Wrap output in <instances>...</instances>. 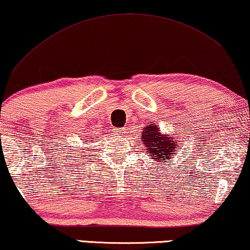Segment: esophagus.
Instances as JSON below:
<instances>
[{
	"instance_id": "obj_1",
	"label": "esophagus",
	"mask_w": 250,
	"mask_h": 250,
	"mask_svg": "<svg viewBox=\"0 0 250 250\" xmlns=\"http://www.w3.org/2000/svg\"><path fill=\"white\" fill-rule=\"evenodd\" d=\"M125 130L126 129H124V128H115L114 132H115V134H117V135H124Z\"/></svg>"
}]
</instances>
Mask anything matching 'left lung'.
<instances>
[{"mask_svg": "<svg viewBox=\"0 0 250 250\" xmlns=\"http://www.w3.org/2000/svg\"><path fill=\"white\" fill-rule=\"evenodd\" d=\"M141 143L146 147L147 154L157 162H172V157L176 151H180L178 138L172 136V134H162L160 132L159 126L156 124L146 125L142 132Z\"/></svg>", "mask_w": 250, "mask_h": 250, "instance_id": "left-lung-1", "label": "left lung"}]
</instances>
